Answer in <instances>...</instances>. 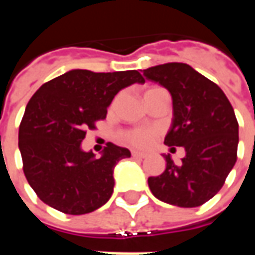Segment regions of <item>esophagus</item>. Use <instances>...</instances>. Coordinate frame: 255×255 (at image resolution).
Masks as SVG:
<instances>
[{"label":"esophagus","mask_w":255,"mask_h":255,"mask_svg":"<svg viewBox=\"0 0 255 255\" xmlns=\"http://www.w3.org/2000/svg\"><path fill=\"white\" fill-rule=\"evenodd\" d=\"M132 157L133 158H146V154L144 153H140V151H132Z\"/></svg>","instance_id":"1"}]
</instances>
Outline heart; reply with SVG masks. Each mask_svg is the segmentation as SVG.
Instances as JSON below:
<instances>
[{
	"label": "heart",
	"mask_w": 255,
	"mask_h": 255,
	"mask_svg": "<svg viewBox=\"0 0 255 255\" xmlns=\"http://www.w3.org/2000/svg\"><path fill=\"white\" fill-rule=\"evenodd\" d=\"M157 89L158 87L149 89L144 93V97ZM158 135H160V131L157 128H132V129H127L122 133V140L124 143L133 146V147L144 149V147H149Z\"/></svg>",
	"instance_id": "1"
}]
</instances>
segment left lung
I'll list each match as a JSON object with an SVG mask.
<instances>
[{
    "label": "left lung",
    "mask_w": 255,
    "mask_h": 255,
    "mask_svg": "<svg viewBox=\"0 0 255 255\" xmlns=\"http://www.w3.org/2000/svg\"><path fill=\"white\" fill-rule=\"evenodd\" d=\"M143 76L172 95L173 119L164 143L183 146L186 157L176 165L164 154L165 171L149 177L155 198L180 208H195L213 198L236 162L239 126L224 91L183 63L143 69Z\"/></svg>",
    "instance_id": "obj_1"
}]
</instances>
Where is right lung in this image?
<instances>
[{
	"instance_id": "add662e5",
	"label": "right lung",
	"mask_w": 255,
	"mask_h": 255,
	"mask_svg": "<svg viewBox=\"0 0 255 255\" xmlns=\"http://www.w3.org/2000/svg\"><path fill=\"white\" fill-rule=\"evenodd\" d=\"M144 83L138 71L72 69L42 84L27 104L19 127L25 179L41 201L65 214H86L113 192V169L129 150L109 143L100 158L80 147L87 129L104 120L115 95Z\"/></svg>"
}]
</instances>
